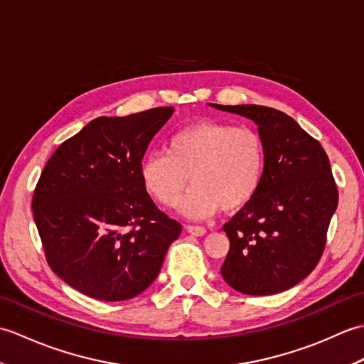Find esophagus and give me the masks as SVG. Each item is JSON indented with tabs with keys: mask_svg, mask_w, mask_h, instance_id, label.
I'll return each instance as SVG.
<instances>
[{
	"mask_svg": "<svg viewBox=\"0 0 364 364\" xmlns=\"http://www.w3.org/2000/svg\"><path fill=\"white\" fill-rule=\"evenodd\" d=\"M188 233L192 236H205L206 230L203 227H196V225H186Z\"/></svg>",
	"mask_w": 364,
	"mask_h": 364,
	"instance_id": "34e87169",
	"label": "esophagus"
}]
</instances>
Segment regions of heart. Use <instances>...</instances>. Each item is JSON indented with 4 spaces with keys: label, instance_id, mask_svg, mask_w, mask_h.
<instances>
[{
    "label": "heart",
    "instance_id": "heart-1",
    "mask_svg": "<svg viewBox=\"0 0 364 364\" xmlns=\"http://www.w3.org/2000/svg\"><path fill=\"white\" fill-rule=\"evenodd\" d=\"M264 173V144L257 131L231 123L200 120L168 139L167 153L144 158L141 178L161 205L178 203L189 219L235 213L257 196Z\"/></svg>",
    "mask_w": 364,
    "mask_h": 364
}]
</instances>
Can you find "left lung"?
I'll use <instances>...</instances> for the list:
<instances>
[{"label":"left lung","instance_id":"1","mask_svg":"<svg viewBox=\"0 0 364 364\" xmlns=\"http://www.w3.org/2000/svg\"><path fill=\"white\" fill-rule=\"evenodd\" d=\"M258 127L264 173L249 203L223 225L222 277L247 296H270L311 274L326 247L338 189L322 145L289 115L258 105H210Z\"/></svg>","mask_w":364,"mask_h":364}]
</instances>
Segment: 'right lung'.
Listing matches in <instances>:
<instances>
[{
	"mask_svg": "<svg viewBox=\"0 0 364 364\" xmlns=\"http://www.w3.org/2000/svg\"><path fill=\"white\" fill-rule=\"evenodd\" d=\"M173 107L98 117L46 162L33 198L53 272L86 296L133 299L156 280L181 225L146 192L141 164Z\"/></svg>",
	"mask_w": 364,
	"mask_h": 364,
	"instance_id": "right-lung-1",
	"label": "right lung"
}]
</instances>
